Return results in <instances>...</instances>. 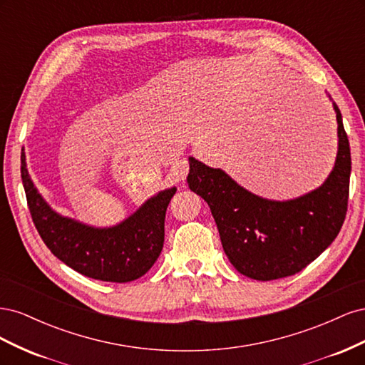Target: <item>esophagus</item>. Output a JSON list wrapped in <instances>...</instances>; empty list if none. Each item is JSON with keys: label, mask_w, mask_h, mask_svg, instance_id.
Masks as SVG:
<instances>
[{"label": "esophagus", "mask_w": 365, "mask_h": 365, "mask_svg": "<svg viewBox=\"0 0 365 365\" xmlns=\"http://www.w3.org/2000/svg\"><path fill=\"white\" fill-rule=\"evenodd\" d=\"M170 173L173 176V180L176 181H184L187 173H189V161L185 158H178L175 160L172 164V169Z\"/></svg>", "instance_id": "obj_1"}]
</instances>
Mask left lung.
Segmentation results:
<instances>
[{
  "label": "left lung",
  "instance_id": "obj_1",
  "mask_svg": "<svg viewBox=\"0 0 365 365\" xmlns=\"http://www.w3.org/2000/svg\"><path fill=\"white\" fill-rule=\"evenodd\" d=\"M21 178L43 244L74 271L97 280L126 283L140 279L157 262L164 244L165 210L175 187L152 196L120 224L96 228L54 212L33 184L24 152L21 153Z\"/></svg>",
  "mask_w": 365,
  "mask_h": 365
}]
</instances>
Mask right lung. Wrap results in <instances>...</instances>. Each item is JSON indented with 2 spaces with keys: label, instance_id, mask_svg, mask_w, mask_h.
Returning a JSON list of instances; mask_svg holds the SVG:
<instances>
[{
  "label": "right lung",
  "instance_id": "add662e5",
  "mask_svg": "<svg viewBox=\"0 0 365 365\" xmlns=\"http://www.w3.org/2000/svg\"><path fill=\"white\" fill-rule=\"evenodd\" d=\"M334 170L318 189L289 201L248 192L220 169L189 158L190 190L208 204L231 264L254 280L289 277L314 262L338 236L347 213L350 146L342 117Z\"/></svg>",
  "mask_w": 365,
  "mask_h": 365
}]
</instances>
